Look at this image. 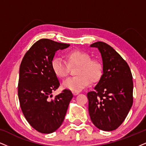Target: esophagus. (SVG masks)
Masks as SVG:
<instances>
[{
  "label": "esophagus",
  "instance_id": "esophagus-1",
  "mask_svg": "<svg viewBox=\"0 0 146 146\" xmlns=\"http://www.w3.org/2000/svg\"><path fill=\"white\" fill-rule=\"evenodd\" d=\"M72 93L74 94V95H77L79 94V92H77V91H72Z\"/></svg>",
  "mask_w": 146,
  "mask_h": 146
}]
</instances>
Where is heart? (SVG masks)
Here are the masks:
<instances>
[{"mask_svg": "<svg viewBox=\"0 0 146 146\" xmlns=\"http://www.w3.org/2000/svg\"><path fill=\"white\" fill-rule=\"evenodd\" d=\"M67 62L59 57H55L51 61V69L59 78L68 76L70 67L77 66L75 74L76 76L66 79L63 82L64 89L72 91H79L85 89L91 82H98L102 74V66L98 61L91 59L87 52L79 51H70L66 53Z\"/></svg>", "mask_w": 146, "mask_h": 146, "instance_id": "1", "label": "heart"}]
</instances>
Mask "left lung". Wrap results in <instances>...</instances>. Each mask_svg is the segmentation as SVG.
I'll list each match as a JSON object with an SVG mask.
<instances>
[{"label":"left lung","mask_w":146,"mask_h":146,"mask_svg":"<svg viewBox=\"0 0 146 146\" xmlns=\"http://www.w3.org/2000/svg\"><path fill=\"white\" fill-rule=\"evenodd\" d=\"M103 72L94 91L87 93L89 112L97 128L114 131L123 123L133 105V83L130 68L123 57L104 42H96Z\"/></svg>","instance_id":"left-lung-1"}]
</instances>
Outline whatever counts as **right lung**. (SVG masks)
Instances as JSON below:
<instances>
[{"mask_svg": "<svg viewBox=\"0 0 146 146\" xmlns=\"http://www.w3.org/2000/svg\"><path fill=\"white\" fill-rule=\"evenodd\" d=\"M70 44L50 39L38 40L25 54L19 68L18 98L25 118L42 133H51L64 121L72 93L65 89L53 100L52 92L59 82L51 69V61L59 49Z\"/></svg>", "mask_w": 146, "mask_h": 146, "instance_id": "right-lung-1", "label": "right lung"}]
</instances>
